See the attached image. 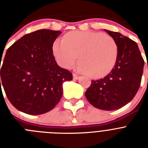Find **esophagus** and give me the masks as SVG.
<instances>
[{
  "mask_svg": "<svg viewBox=\"0 0 148 148\" xmlns=\"http://www.w3.org/2000/svg\"><path fill=\"white\" fill-rule=\"evenodd\" d=\"M73 79H74V80H77V79H78V78H79V75H76V74H75V73H73Z\"/></svg>",
  "mask_w": 148,
  "mask_h": 148,
  "instance_id": "34e87169",
  "label": "esophagus"
}]
</instances>
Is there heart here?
Returning a JSON list of instances; mask_svg holds the SVG:
<instances>
[{
	"label": "heart",
	"instance_id": "heart-1",
	"mask_svg": "<svg viewBox=\"0 0 148 148\" xmlns=\"http://www.w3.org/2000/svg\"><path fill=\"white\" fill-rule=\"evenodd\" d=\"M56 61L69 69L77 62L80 70L92 78L105 76L113 70L118 56V46L112 36L92 31H72L53 45Z\"/></svg>",
	"mask_w": 148,
	"mask_h": 148
}]
</instances>
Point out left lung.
<instances>
[{"label":"left lung","instance_id":"8db88e82","mask_svg":"<svg viewBox=\"0 0 148 148\" xmlns=\"http://www.w3.org/2000/svg\"><path fill=\"white\" fill-rule=\"evenodd\" d=\"M104 31L117 44V60L109 74L91 82L85 96L89 102L98 109L115 110L130 102L138 92L145 61L134 40L119 32Z\"/></svg>","mask_w":148,"mask_h":148}]
</instances>
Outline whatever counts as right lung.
I'll list each match as a JSON object with an SVG mask.
<instances>
[{
  "instance_id": "1",
  "label": "right lung",
  "mask_w": 148,
  "mask_h": 148,
  "mask_svg": "<svg viewBox=\"0 0 148 148\" xmlns=\"http://www.w3.org/2000/svg\"><path fill=\"white\" fill-rule=\"evenodd\" d=\"M61 33L37 30L6 50L1 67L0 64L1 90L2 85L18 110L29 115L49 112L62 97V84L73 80L72 73L60 67L53 56V43Z\"/></svg>"
}]
</instances>
